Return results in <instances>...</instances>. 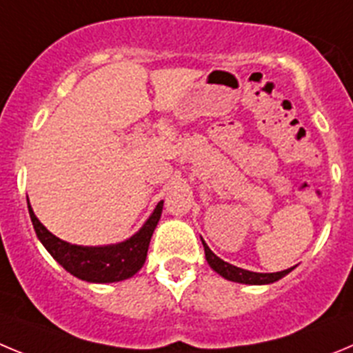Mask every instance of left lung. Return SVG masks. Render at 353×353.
I'll use <instances>...</instances> for the list:
<instances>
[{
    "label": "left lung",
    "instance_id": "8db88e82",
    "mask_svg": "<svg viewBox=\"0 0 353 353\" xmlns=\"http://www.w3.org/2000/svg\"><path fill=\"white\" fill-rule=\"evenodd\" d=\"M202 244H204L205 260H208V263L211 265L212 271H216L220 276H223V278L228 279V281H236V283H246V285L274 283V281H278V279H281L283 276H287L288 272L294 269V268H290V269H285V271H279V272L246 271V269L236 268V265H232V263L221 260L220 256H216L214 253L209 250V246L204 243V241H202Z\"/></svg>",
    "mask_w": 353,
    "mask_h": 353
}]
</instances>
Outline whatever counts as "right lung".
Instances as JSON below:
<instances>
[{"label": "right lung", "mask_w": 353, "mask_h": 353, "mask_svg": "<svg viewBox=\"0 0 353 353\" xmlns=\"http://www.w3.org/2000/svg\"><path fill=\"white\" fill-rule=\"evenodd\" d=\"M28 209L40 243L70 274L90 283H114L132 278L144 265L151 236L160 221L163 200L158 202L153 214L149 216L137 234H133L123 243L109 244V246H77L61 241L40 223L31 209L30 200H28Z\"/></svg>", "instance_id": "add662e5"}]
</instances>
